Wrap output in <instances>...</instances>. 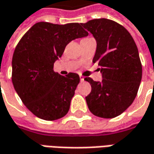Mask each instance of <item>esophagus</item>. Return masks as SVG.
Wrapping results in <instances>:
<instances>
[{"label":"esophagus","instance_id":"1","mask_svg":"<svg viewBox=\"0 0 154 154\" xmlns=\"http://www.w3.org/2000/svg\"><path fill=\"white\" fill-rule=\"evenodd\" d=\"M79 77H80V80H81V81H84V77H82V75H80V76H79Z\"/></svg>","mask_w":154,"mask_h":154}]
</instances>
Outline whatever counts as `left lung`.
<instances>
[{"instance_id":"1","label":"left lung","mask_w":154,"mask_h":154,"mask_svg":"<svg viewBox=\"0 0 154 154\" xmlns=\"http://www.w3.org/2000/svg\"><path fill=\"white\" fill-rule=\"evenodd\" d=\"M82 26L96 41L93 62L98 63L103 78H84L91 85L85 98L88 107L97 117L112 119L130 106L138 92L142 76L138 48L130 32L111 19H92Z\"/></svg>"}]
</instances>
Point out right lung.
I'll list each match as a JSON object with an SVG mask.
<instances>
[{"instance_id": "obj_1", "label": "right lung", "mask_w": 154, "mask_h": 154, "mask_svg": "<svg viewBox=\"0 0 154 154\" xmlns=\"http://www.w3.org/2000/svg\"><path fill=\"white\" fill-rule=\"evenodd\" d=\"M82 24H35L14 50L12 81L24 106L42 119L52 121L66 115L80 77L70 72L61 76L54 71L66 45L88 33Z\"/></svg>"}]
</instances>
